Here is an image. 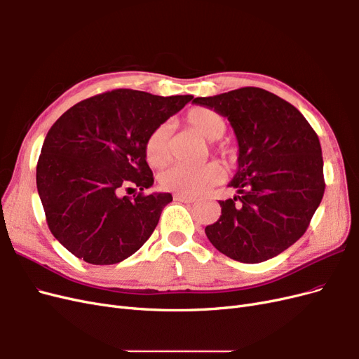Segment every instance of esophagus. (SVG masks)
<instances>
[{"label":"esophagus","mask_w":359,"mask_h":359,"mask_svg":"<svg viewBox=\"0 0 359 359\" xmlns=\"http://www.w3.org/2000/svg\"><path fill=\"white\" fill-rule=\"evenodd\" d=\"M173 199H175L177 202H182V203H193L194 202V198H191V196H182V194H175V196H173Z\"/></svg>","instance_id":"obj_1"}]
</instances>
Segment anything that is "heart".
I'll return each instance as SVG.
<instances>
[{
  "instance_id": "heart-1",
  "label": "heart",
  "mask_w": 359,
  "mask_h": 359,
  "mask_svg": "<svg viewBox=\"0 0 359 359\" xmlns=\"http://www.w3.org/2000/svg\"><path fill=\"white\" fill-rule=\"evenodd\" d=\"M186 123L208 140H217L226 132V119L210 107H193L186 114ZM226 161H232L235 154L232 149H223ZM145 157L151 166L161 168L169 160V127L158 126L149 133L145 142ZM222 169L215 163H206L199 168L175 165L161 173V187L182 196H194L211 187L220 180Z\"/></svg>"
}]
</instances>
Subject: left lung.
Instances as JSON below:
<instances>
[{"instance_id": "obj_1", "label": "left lung", "mask_w": 359, "mask_h": 359, "mask_svg": "<svg viewBox=\"0 0 359 359\" xmlns=\"http://www.w3.org/2000/svg\"><path fill=\"white\" fill-rule=\"evenodd\" d=\"M193 103L226 116L238 142V169L229 182L236 194L219 201L220 219L205 227L208 240L244 264L285 252L307 231L323 198L316 132L295 106L256 86Z\"/></svg>"}]
</instances>
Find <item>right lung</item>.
<instances>
[{
	"label": "right lung",
	"mask_w": 359,
	"mask_h": 359,
	"mask_svg": "<svg viewBox=\"0 0 359 359\" xmlns=\"http://www.w3.org/2000/svg\"><path fill=\"white\" fill-rule=\"evenodd\" d=\"M191 99L114 90L74 104L50 127L37 190L52 235L72 255L112 265L145 244L172 202L170 193H142L154 184L147 137ZM133 187L139 195L122 196Z\"/></svg>",
	"instance_id": "add662e5"
}]
</instances>
